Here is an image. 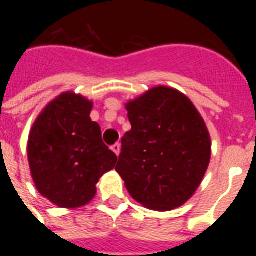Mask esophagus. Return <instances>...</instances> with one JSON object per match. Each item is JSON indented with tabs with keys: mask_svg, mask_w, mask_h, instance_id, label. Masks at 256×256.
Segmentation results:
<instances>
[{
	"mask_svg": "<svg viewBox=\"0 0 256 256\" xmlns=\"http://www.w3.org/2000/svg\"><path fill=\"white\" fill-rule=\"evenodd\" d=\"M111 150H114V152H115L116 155H119V154H120V144H119V142H116V144H114L111 146Z\"/></svg>",
	"mask_w": 256,
	"mask_h": 256,
	"instance_id": "esophagus-1",
	"label": "esophagus"
}]
</instances>
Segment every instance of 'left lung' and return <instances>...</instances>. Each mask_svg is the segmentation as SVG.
Here are the masks:
<instances>
[{
	"mask_svg": "<svg viewBox=\"0 0 256 256\" xmlns=\"http://www.w3.org/2000/svg\"><path fill=\"white\" fill-rule=\"evenodd\" d=\"M132 130L122 137L115 170L128 193L158 211L177 208L203 180L211 141L192 101L159 86L126 104Z\"/></svg>",
	"mask_w": 256,
	"mask_h": 256,
	"instance_id": "obj_1",
	"label": "left lung"
}]
</instances>
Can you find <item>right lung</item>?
Masks as SVG:
<instances>
[{
    "instance_id": "1",
    "label": "right lung",
    "mask_w": 256,
    "mask_h": 256,
    "mask_svg": "<svg viewBox=\"0 0 256 256\" xmlns=\"http://www.w3.org/2000/svg\"><path fill=\"white\" fill-rule=\"evenodd\" d=\"M93 104L84 97L63 93L42 111L28 137L32 180L44 198L63 208L89 203L96 184L115 167L118 158L92 122Z\"/></svg>"
}]
</instances>
